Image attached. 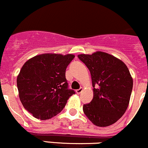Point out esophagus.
<instances>
[{"mask_svg": "<svg viewBox=\"0 0 148 148\" xmlns=\"http://www.w3.org/2000/svg\"><path fill=\"white\" fill-rule=\"evenodd\" d=\"M82 91H83V88H80V89L76 90V92L77 93L78 95H79V94H80V93H81V92H82Z\"/></svg>", "mask_w": 148, "mask_h": 148, "instance_id": "esophagus-1", "label": "esophagus"}]
</instances>
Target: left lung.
Wrapping results in <instances>:
<instances>
[{"label":"left lung","mask_w":148,"mask_h":148,"mask_svg":"<svg viewBox=\"0 0 148 148\" xmlns=\"http://www.w3.org/2000/svg\"><path fill=\"white\" fill-rule=\"evenodd\" d=\"M91 74L92 100L84 104L87 118L98 127L113 125L121 118L130 103L133 79L127 65L107 53L79 54Z\"/></svg>","instance_id":"1"}]
</instances>
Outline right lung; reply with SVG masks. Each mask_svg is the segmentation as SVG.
Segmentation results:
<instances>
[{
    "label": "right lung",
    "mask_w": 148,
    "mask_h": 148,
    "mask_svg": "<svg viewBox=\"0 0 148 148\" xmlns=\"http://www.w3.org/2000/svg\"><path fill=\"white\" fill-rule=\"evenodd\" d=\"M75 56L43 53L25 62L16 79L18 96L25 110L42 120L58 114L75 94L68 89L66 68Z\"/></svg>",
    "instance_id": "1"
}]
</instances>
